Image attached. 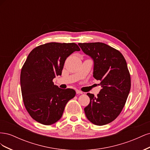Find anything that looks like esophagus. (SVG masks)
Instances as JSON below:
<instances>
[{
    "instance_id": "1",
    "label": "esophagus",
    "mask_w": 150,
    "mask_h": 150,
    "mask_svg": "<svg viewBox=\"0 0 150 150\" xmlns=\"http://www.w3.org/2000/svg\"><path fill=\"white\" fill-rule=\"evenodd\" d=\"M76 94H83V92H82V91H79V90H76Z\"/></svg>"
}]
</instances>
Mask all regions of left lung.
I'll return each mask as SVG.
<instances>
[{
	"label": "left lung",
	"mask_w": 150,
	"mask_h": 150,
	"mask_svg": "<svg viewBox=\"0 0 150 150\" xmlns=\"http://www.w3.org/2000/svg\"><path fill=\"white\" fill-rule=\"evenodd\" d=\"M94 61L93 77L100 80L102 89L90 103L85 115L92 123L103 126L114 121L124 108L131 88V77L125 59L117 49L102 42L79 43Z\"/></svg>",
	"instance_id": "obj_1"
}]
</instances>
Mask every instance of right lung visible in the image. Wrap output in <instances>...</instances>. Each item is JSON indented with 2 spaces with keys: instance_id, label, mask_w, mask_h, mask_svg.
I'll use <instances>...</instances> for the list:
<instances>
[{
  "instance_id": "1",
  "label": "right lung",
  "mask_w": 150,
  "mask_h": 150,
  "mask_svg": "<svg viewBox=\"0 0 150 150\" xmlns=\"http://www.w3.org/2000/svg\"><path fill=\"white\" fill-rule=\"evenodd\" d=\"M80 48L75 43L49 42L34 48L22 67L21 87L26 110L39 123L51 125L59 120L72 89H61L53 79L61 75L66 58Z\"/></svg>"
}]
</instances>
